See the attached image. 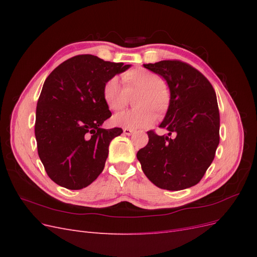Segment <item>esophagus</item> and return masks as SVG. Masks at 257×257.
Segmentation results:
<instances>
[{
    "label": "esophagus",
    "instance_id": "esophagus-1",
    "mask_svg": "<svg viewBox=\"0 0 257 257\" xmlns=\"http://www.w3.org/2000/svg\"><path fill=\"white\" fill-rule=\"evenodd\" d=\"M123 133L125 134V135H127V136H130V135H132L134 133V131L133 130H130V128H124L123 130Z\"/></svg>",
    "mask_w": 257,
    "mask_h": 257
}]
</instances>
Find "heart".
<instances>
[{
    "label": "heart",
    "instance_id": "1",
    "mask_svg": "<svg viewBox=\"0 0 257 257\" xmlns=\"http://www.w3.org/2000/svg\"><path fill=\"white\" fill-rule=\"evenodd\" d=\"M124 89L118 79H108L102 90L103 98L109 109L118 111L127 104V94L141 91L136 98L134 110L115 114L112 123L115 126L130 130L148 128L152 126L159 116H164L172 103V94L164 79L151 71L143 67L130 69L122 75Z\"/></svg>",
    "mask_w": 257,
    "mask_h": 257
}]
</instances>
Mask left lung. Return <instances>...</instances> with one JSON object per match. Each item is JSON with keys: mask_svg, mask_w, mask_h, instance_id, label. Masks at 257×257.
<instances>
[{"mask_svg": "<svg viewBox=\"0 0 257 257\" xmlns=\"http://www.w3.org/2000/svg\"><path fill=\"white\" fill-rule=\"evenodd\" d=\"M144 66L166 80L172 103L160 124L168 135L148 132L149 142L137 152V159L147 178L158 188H191L211 165L220 143L215 92L203 74L184 62L165 60ZM173 133L176 137L169 139Z\"/></svg>", "mask_w": 257, "mask_h": 257, "instance_id": "1", "label": "left lung"}]
</instances>
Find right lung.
<instances>
[{
	"mask_svg": "<svg viewBox=\"0 0 257 257\" xmlns=\"http://www.w3.org/2000/svg\"><path fill=\"white\" fill-rule=\"evenodd\" d=\"M130 67L80 54L61 63L45 80L36 107L35 138L38 157L53 182L80 190L103 172L109 144L123 132L100 127L111 116L103 85Z\"/></svg>",
	"mask_w": 257,
	"mask_h": 257,
	"instance_id": "right-lung-1",
	"label": "right lung"
}]
</instances>
